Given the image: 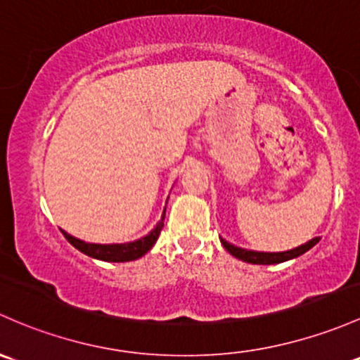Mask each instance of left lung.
I'll list each match as a JSON object with an SVG mask.
<instances>
[{"instance_id":"left-lung-1","label":"left lung","mask_w":360,"mask_h":360,"mask_svg":"<svg viewBox=\"0 0 360 360\" xmlns=\"http://www.w3.org/2000/svg\"><path fill=\"white\" fill-rule=\"evenodd\" d=\"M319 241V238H312V240L307 241L305 245H300V247L293 250H286V252H253V250H245L240 247H234V245L228 243L226 240H221V243L224 245V248L228 250L233 257L243 260V262L250 264H262V266H269V264H279L286 262V260L295 259V257H300L302 253H305L310 250L314 245Z\"/></svg>"}]
</instances>
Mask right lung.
I'll use <instances>...</instances> for the list:
<instances>
[{"label": "right lung", "instance_id": "add662e5", "mask_svg": "<svg viewBox=\"0 0 360 360\" xmlns=\"http://www.w3.org/2000/svg\"><path fill=\"white\" fill-rule=\"evenodd\" d=\"M164 219H165V209H164V214H162V219L158 221V224L155 226L146 236L139 238V240L136 241H129V243H113V245L86 243V241L70 236V234L65 233V231H62V233L72 247L77 248L79 252L86 253L88 257H93V259H98V260H105V262H129V260H136L139 259V257H143L151 247H153L155 241L158 240V234H160L162 228H164Z\"/></svg>", "mask_w": 360, "mask_h": 360}]
</instances>
